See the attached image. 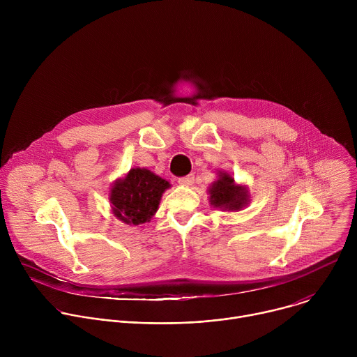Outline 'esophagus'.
<instances>
[{
  "label": "esophagus",
  "mask_w": 357,
  "mask_h": 357,
  "mask_svg": "<svg viewBox=\"0 0 357 357\" xmlns=\"http://www.w3.org/2000/svg\"><path fill=\"white\" fill-rule=\"evenodd\" d=\"M193 179H195V176H193V174H190V175H186V176L179 178L178 182H179L181 185H183V186H190V185L193 183Z\"/></svg>",
  "instance_id": "34e87169"
}]
</instances>
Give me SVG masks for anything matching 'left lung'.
<instances>
[{
    "label": "left lung",
    "instance_id": "obj_1",
    "mask_svg": "<svg viewBox=\"0 0 357 357\" xmlns=\"http://www.w3.org/2000/svg\"><path fill=\"white\" fill-rule=\"evenodd\" d=\"M209 193L212 205L226 211H238L248 200L247 190L234 185V179L227 174L220 175V179L213 183Z\"/></svg>",
    "mask_w": 357,
    "mask_h": 357
}]
</instances>
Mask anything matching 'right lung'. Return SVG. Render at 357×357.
<instances>
[{
    "label": "right lung",
    "instance_id": "1",
    "mask_svg": "<svg viewBox=\"0 0 357 357\" xmlns=\"http://www.w3.org/2000/svg\"><path fill=\"white\" fill-rule=\"evenodd\" d=\"M169 183L148 169L134 168L112 188L113 213L126 223L149 222L158 209L160 200Z\"/></svg>",
    "mask_w": 357,
    "mask_h": 357
}]
</instances>
